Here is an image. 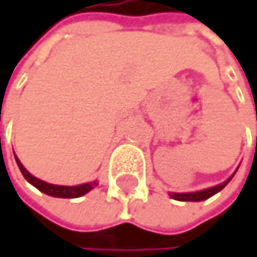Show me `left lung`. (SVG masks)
<instances>
[{
	"mask_svg": "<svg viewBox=\"0 0 257 257\" xmlns=\"http://www.w3.org/2000/svg\"><path fill=\"white\" fill-rule=\"evenodd\" d=\"M234 176V174H233ZM231 176V177H233ZM231 177L228 180H225L223 183L217 185V186H213V188H208V190H203V191H197V193H171V197L176 199V200H182V202H200V200H205L211 196H214L216 193H219L220 190L225 188V185L231 180Z\"/></svg>",
	"mask_w": 257,
	"mask_h": 257,
	"instance_id": "obj_1",
	"label": "left lung"
}]
</instances>
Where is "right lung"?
Returning <instances> with one entry per match:
<instances>
[{
	"label": "right lung",
	"instance_id": "right-lung-1",
	"mask_svg": "<svg viewBox=\"0 0 257 257\" xmlns=\"http://www.w3.org/2000/svg\"><path fill=\"white\" fill-rule=\"evenodd\" d=\"M17 159V156H15ZM17 163H18V168L21 174L24 176V179L32 183L35 188H38L41 193L47 194V196H52V197H63V199H75V197H80L86 193H89L94 186H97L98 183L97 182H91V183H84V185H78V186H61V185H51V183H46L37 177H34L31 173H27L26 168L21 165V162L17 159Z\"/></svg>",
	"mask_w": 257,
	"mask_h": 257
}]
</instances>
